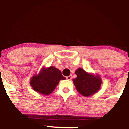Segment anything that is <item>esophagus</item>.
Listing matches in <instances>:
<instances>
[{"label": "esophagus", "instance_id": "1", "mask_svg": "<svg viewBox=\"0 0 129 129\" xmlns=\"http://www.w3.org/2000/svg\"><path fill=\"white\" fill-rule=\"evenodd\" d=\"M66 78H67V79H68V80H71L72 78V75H70V76H67Z\"/></svg>", "mask_w": 129, "mask_h": 129}]
</instances>
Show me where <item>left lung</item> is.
I'll list each match as a JSON object with an SVG mask.
<instances>
[{"mask_svg": "<svg viewBox=\"0 0 129 129\" xmlns=\"http://www.w3.org/2000/svg\"><path fill=\"white\" fill-rule=\"evenodd\" d=\"M77 78L73 80L77 91L84 96H89L97 92L100 89L101 80L98 76H93L87 73L81 68L75 72Z\"/></svg>", "mask_w": 129, "mask_h": 129, "instance_id": "obj_1", "label": "left lung"}]
</instances>
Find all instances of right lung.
<instances>
[{
  "mask_svg": "<svg viewBox=\"0 0 129 129\" xmlns=\"http://www.w3.org/2000/svg\"><path fill=\"white\" fill-rule=\"evenodd\" d=\"M60 79H66L61 72L54 67L50 66L42 69L39 75L33 76L30 84L35 91L48 95L54 90Z\"/></svg>",
  "mask_w": 129,
  "mask_h": 129,
  "instance_id": "add662e5",
  "label": "right lung"
}]
</instances>
